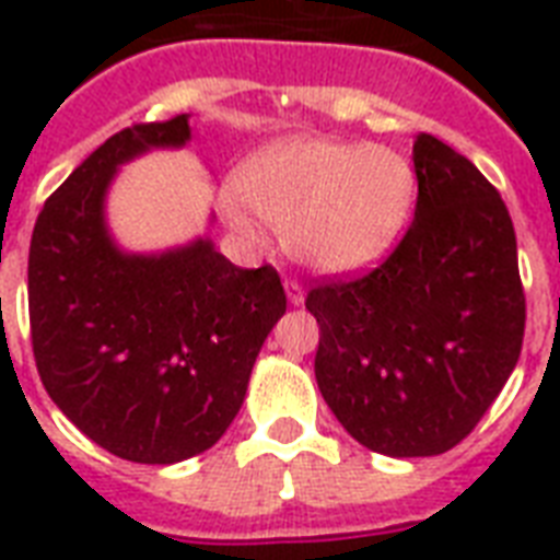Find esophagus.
<instances>
[{"instance_id":"obj_1","label":"esophagus","mask_w":560,"mask_h":560,"mask_svg":"<svg viewBox=\"0 0 560 560\" xmlns=\"http://www.w3.org/2000/svg\"><path fill=\"white\" fill-rule=\"evenodd\" d=\"M284 293H288L290 305H302L305 302V290H302L296 279H284Z\"/></svg>"}]
</instances>
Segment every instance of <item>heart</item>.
<instances>
[{
  "label": "heart",
  "mask_w": 560,
  "mask_h": 560,
  "mask_svg": "<svg viewBox=\"0 0 560 560\" xmlns=\"http://www.w3.org/2000/svg\"><path fill=\"white\" fill-rule=\"evenodd\" d=\"M418 179L395 148L293 136L255 153L220 209L261 244L264 223L299 264L325 276L366 270L395 249L416 209Z\"/></svg>",
  "instance_id": "heart-1"
}]
</instances>
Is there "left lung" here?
Segmentation results:
<instances>
[{"label":"left lung","mask_w":560,"mask_h":560,"mask_svg":"<svg viewBox=\"0 0 560 560\" xmlns=\"http://www.w3.org/2000/svg\"><path fill=\"white\" fill-rule=\"evenodd\" d=\"M416 220L372 272L323 281L314 372L363 447L435 456L456 447L517 366L526 296L503 197L435 136L412 144Z\"/></svg>","instance_id":"8db88e82"}]
</instances>
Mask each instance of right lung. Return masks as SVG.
<instances>
[{"label":"right lung","mask_w":560,"mask_h":560,"mask_svg":"<svg viewBox=\"0 0 560 560\" xmlns=\"http://www.w3.org/2000/svg\"><path fill=\"white\" fill-rule=\"evenodd\" d=\"M188 139V116L109 136L48 197L31 235L39 381L83 435L142 465L191 459L226 433L288 311L279 272L241 270L209 237L142 255L109 235L118 168Z\"/></svg>","instance_id":"right-lung-1"}]
</instances>
